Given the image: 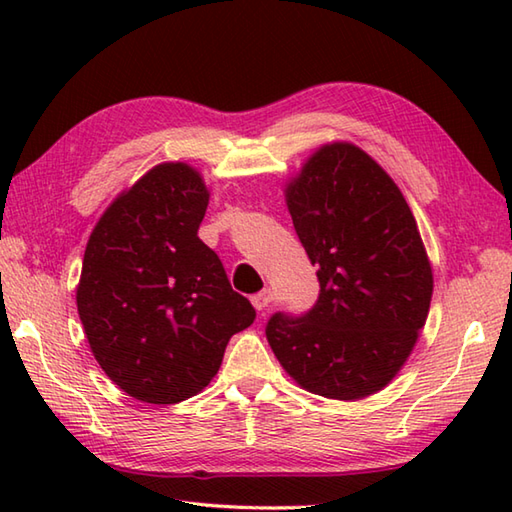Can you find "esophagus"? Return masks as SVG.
<instances>
[{"label":"esophagus","instance_id":"obj_1","mask_svg":"<svg viewBox=\"0 0 512 512\" xmlns=\"http://www.w3.org/2000/svg\"><path fill=\"white\" fill-rule=\"evenodd\" d=\"M273 299H275V292L270 290V288H266V290H262V292H257V295H253L250 297V301H253V306L257 308V310H266L270 303H273Z\"/></svg>","mask_w":512,"mask_h":512}]
</instances>
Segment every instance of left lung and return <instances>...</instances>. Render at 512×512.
I'll return each mask as SVG.
<instances>
[{"label": "left lung", "instance_id": "1", "mask_svg": "<svg viewBox=\"0 0 512 512\" xmlns=\"http://www.w3.org/2000/svg\"><path fill=\"white\" fill-rule=\"evenodd\" d=\"M284 195L321 292L301 319L275 314L268 343L301 389L363 400L394 380L429 317L433 268L416 217L389 173L347 140L314 149Z\"/></svg>", "mask_w": 512, "mask_h": 512}]
</instances>
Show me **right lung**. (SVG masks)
Returning a JSON list of instances; mask_svg holds the SVG:
<instances>
[{
	"label": "right lung",
	"instance_id": "1",
	"mask_svg": "<svg viewBox=\"0 0 512 512\" xmlns=\"http://www.w3.org/2000/svg\"><path fill=\"white\" fill-rule=\"evenodd\" d=\"M202 173L160 162L112 200L92 228L76 286L90 350L125 394L176 405L211 383L250 301L198 237L209 206Z\"/></svg>",
	"mask_w": 512,
	"mask_h": 512
}]
</instances>
